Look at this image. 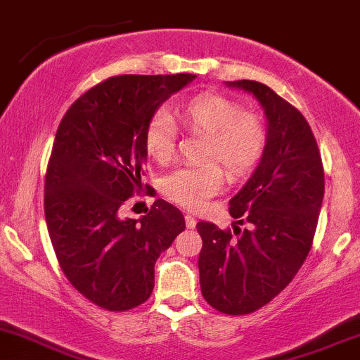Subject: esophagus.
I'll use <instances>...</instances> for the list:
<instances>
[{"mask_svg":"<svg viewBox=\"0 0 360 360\" xmlns=\"http://www.w3.org/2000/svg\"><path fill=\"white\" fill-rule=\"evenodd\" d=\"M186 226H188V229H194V226H196V218L194 217H191V214H186Z\"/></svg>","mask_w":360,"mask_h":360,"instance_id":"34e87169","label":"esophagus"}]
</instances>
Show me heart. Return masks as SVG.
Instances as JSON below:
<instances>
[{
	"label": "heart",
	"mask_w": 360,
	"mask_h": 360,
	"mask_svg": "<svg viewBox=\"0 0 360 360\" xmlns=\"http://www.w3.org/2000/svg\"><path fill=\"white\" fill-rule=\"evenodd\" d=\"M177 118L191 134L205 135L200 157L206 162L184 166L164 177L162 194L172 203L198 210L220 191L223 171L242 177L259 162L267 143V128L260 115L242 110L232 98L218 93H201L176 110ZM177 131L167 113L148 120L143 147L150 159L166 166L176 154Z\"/></svg>",
	"instance_id": "1"
}]
</instances>
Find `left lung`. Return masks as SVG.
Here are the masks:
<instances>
[{
	"label": "left lung",
	"instance_id": "left-lung-1",
	"mask_svg": "<svg viewBox=\"0 0 360 360\" xmlns=\"http://www.w3.org/2000/svg\"><path fill=\"white\" fill-rule=\"evenodd\" d=\"M229 86L249 91L262 105L267 143L254 174L230 200V214L250 229L235 226L232 233L214 223H198L203 240L198 267L210 307L225 315H249L276 298L308 257L325 174L316 139L300 110L262 82Z\"/></svg>",
	"mask_w": 360,
	"mask_h": 360
}]
</instances>
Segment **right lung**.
Here are the masks:
<instances>
[{"instance_id":"obj_1","label":"right lung","mask_w":360,"mask_h":360,"mask_svg":"<svg viewBox=\"0 0 360 360\" xmlns=\"http://www.w3.org/2000/svg\"><path fill=\"white\" fill-rule=\"evenodd\" d=\"M193 79L110 77L72 103L56 134L44 194L53 252L69 283L108 311L150 298L155 260L186 229L183 213L164 200L140 220L122 218V206L142 189L148 120Z\"/></svg>"}]
</instances>
